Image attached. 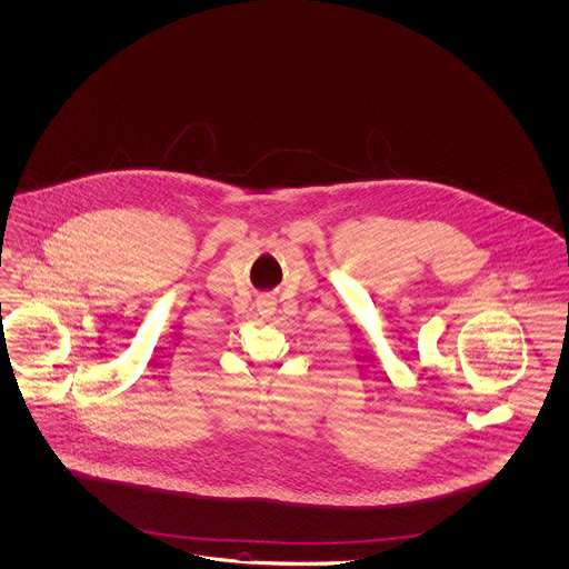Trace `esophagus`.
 I'll use <instances>...</instances> for the list:
<instances>
[{
  "label": "esophagus",
  "instance_id": "esophagus-1",
  "mask_svg": "<svg viewBox=\"0 0 569 569\" xmlns=\"http://www.w3.org/2000/svg\"><path fill=\"white\" fill-rule=\"evenodd\" d=\"M274 306H277V301H274L272 295H259V299H257V310H259V315L272 317L274 310H277Z\"/></svg>",
  "mask_w": 569,
  "mask_h": 569
}]
</instances>
